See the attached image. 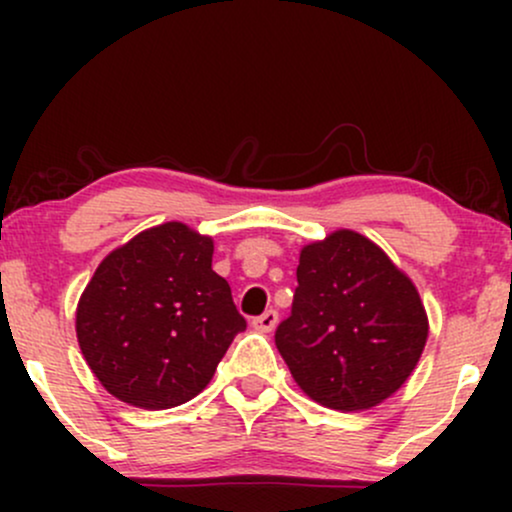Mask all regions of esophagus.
<instances>
[{
	"mask_svg": "<svg viewBox=\"0 0 512 512\" xmlns=\"http://www.w3.org/2000/svg\"><path fill=\"white\" fill-rule=\"evenodd\" d=\"M276 322H279V313H276L274 308H269V310H264L262 315H257L255 320H252V327H255V330H260V332H272L276 327Z\"/></svg>",
	"mask_w": 512,
	"mask_h": 512,
	"instance_id": "esophagus-1",
	"label": "esophagus"
}]
</instances>
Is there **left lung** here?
Here are the masks:
<instances>
[{"label": "left lung", "mask_w": 512, "mask_h": 512, "mask_svg": "<svg viewBox=\"0 0 512 512\" xmlns=\"http://www.w3.org/2000/svg\"><path fill=\"white\" fill-rule=\"evenodd\" d=\"M291 315L274 332L293 380L315 402L370 409L397 392L428 337L414 284L354 231L305 245Z\"/></svg>", "instance_id": "obj_1"}]
</instances>
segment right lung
Listing matches in <instances>:
<instances>
[{
	"label": "right lung",
	"mask_w": 512,
	"mask_h": 512,
	"mask_svg": "<svg viewBox=\"0 0 512 512\" xmlns=\"http://www.w3.org/2000/svg\"><path fill=\"white\" fill-rule=\"evenodd\" d=\"M211 255V238L170 221L101 262L79 301L76 337L110 395L132 407L170 409L207 387L233 337L248 327Z\"/></svg>",
	"instance_id": "1"
}]
</instances>
